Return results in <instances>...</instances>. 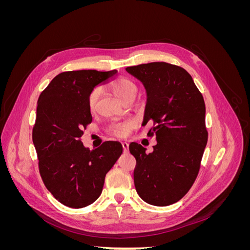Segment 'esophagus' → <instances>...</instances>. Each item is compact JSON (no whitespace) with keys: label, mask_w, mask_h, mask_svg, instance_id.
Here are the masks:
<instances>
[{"label":"esophagus","mask_w":250,"mask_h":250,"mask_svg":"<svg viewBox=\"0 0 250 250\" xmlns=\"http://www.w3.org/2000/svg\"><path fill=\"white\" fill-rule=\"evenodd\" d=\"M128 146H129V145H128V143L127 142H123L122 143V147H123V151H124V152L126 153L127 152V151H128Z\"/></svg>","instance_id":"1"}]
</instances>
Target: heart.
Instances as JSON below:
<instances>
[{
    "label": "heart",
    "instance_id": "obj_1",
    "mask_svg": "<svg viewBox=\"0 0 250 250\" xmlns=\"http://www.w3.org/2000/svg\"><path fill=\"white\" fill-rule=\"evenodd\" d=\"M112 90L115 94L121 98V99H124L128 95L132 93H137V85L133 81L130 79L125 78V77H119L115 81L111 83ZM101 90L100 88H95L92 93L89 94L88 97V108L92 112H95L97 109L98 101H99ZM131 128V125L129 123H119L115 126L111 127V132L117 135V137H124L128 132H129Z\"/></svg>",
    "mask_w": 250,
    "mask_h": 250
}]
</instances>
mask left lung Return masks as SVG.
<instances>
[{
	"label": "left lung",
	"mask_w": 250,
	"mask_h": 250,
	"mask_svg": "<svg viewBox=\"0 0 250 250\" xmlns=\"http://www.w3.org/2000/svg\"><path fill=\"white\" fill-rule=\"evenodd\" d=\"M145 86L147 103L143 125L153 121L148 132L156 138L151 153L130 143L137 160L133 172L140 197L156 207L170 206L188 192L198 175L208 143L206 104L185 69L167 62L126 67Z\"/></svg>",
	"instance_id": "1"
}]
</instances>
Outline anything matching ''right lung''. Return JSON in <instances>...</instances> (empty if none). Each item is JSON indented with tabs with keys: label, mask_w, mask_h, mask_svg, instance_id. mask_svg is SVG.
<instances>
[{
	"label": "right lung",
	"mask_w": 250,
	"mask_h": 250,
	"mask_svg": "<svg viewBox=\"0 0 250 250\" xmlns=\"http://www.w3.org/2000/svg\"><path fill=\"white\" fill-rule=\"evenodd\" d=\"M117 73H60L37 101L32 140L41 176L55 199L69 208H84L99 198L105 175L123 151L119 142L107 141L89 150L80 140L82 129L93 119L88 108L89 94Z\"/></svg>",
	"instance_id": "obj_1"
}]
</instances>
